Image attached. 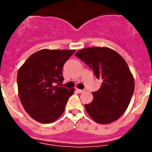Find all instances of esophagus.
<instances>
[{"mask_svg":"<svg viewBox=\"0 0 152 152\" xmlns=\"http://www.w3.org/2000/svg\"><path fill=\"white\" fill-rule=\"evenodd\" d=\"M76 91L78 92V93H83V92L85 91V90H82V89H78V88H76Z\"/></svg>","mask_w":152,"mask_h":152,"instance_id":"obj_1","label":"esophagus"}]
</instances>
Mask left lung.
<instances>
[{"instance_id":"1","label":"left lung","mask_w":152,"mask_h":152,"mask_svg":"<svg viewBox=\"0 0 152 152\" xmlns=\"http://www.w3.org/2000/svg\"><path fill=\"white\" fill-rule=\"evenodd\" d=\"M75 55L102 81L99 89L92 92L93 101L85 104L86 112L101 124L116 121L128 108L134 91L133 75L126 61L107 47H88Z\"/></svg>"}]
</instances>
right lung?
<instances>
[{"instance_id":"1","label":"right lung","mask_w":152,"mask_h":152,"mask_svg":"<svg viewBox=\"0 0 152 152\" xmlns=\"http://www.w3.org/2000/svg\"><path fill=\"white\" fill-rule=\"evenodd\" d=\"M74 52L75 50H40L29 56L19 69V98L25 111L36 121L52 123L64 113L74 88L58 86V83L64 81V64Z\"/></svg>"}]
</instances>
